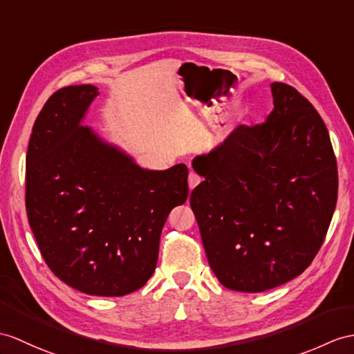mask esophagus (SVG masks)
<instances>
[{"mask_svg": "<svg viewBox=\"0 0 354 354\" xmlns=\"http://www.w3.org/2000/svg\"><path fill=\"white\" fill-rule=\"evenodd\" d=\"M187 182H189V187L194 189L196 185H200V182H201V177L198 176L196 172L191 171V172H189V178H187Z\"/></svg>", "mask_w": 354, "mask_h": 354, "instance_id": "obj_1", "label": "esophagus"}]
</instances>
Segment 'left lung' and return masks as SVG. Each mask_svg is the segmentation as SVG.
Instances as JSON below:
<instances>
[{"mask_svg":"<svg viewBox=\"0 0 354 354\" xmlns=\"http://www.w3.org/2000/svg\"><path fill=\"white\" fill-rule=\"evenodd\" d=\"M264 123L240 124L196 156L191 194L207 260L223 287L261 292L304 272L320 251L338 200L329 132L311 102L270 84Z\"/></svg>","mask_w":354,"mask_h":354,"instance_id":"8db88e82","label":"left lung"}]
</instances>
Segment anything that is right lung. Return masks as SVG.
<instances>
[{"label": "right lung", "mask_w": 354, "mask_h": 354, "mask_svg": "<svg viewBox=\"0 0 354 354\" xmlns=\"http://www.w3.org/2000/svg\"><path fill=\"white\" fill-rule=\"evenodd\" d=\"M97 90L64 87L40 111L27 151L25 207L57 278L85 295L120 297L156 269L162 228L187 198V167L144 169L81 126Z\"/></svg>", "instance_id": "right-lung-1"}]
</instances>
